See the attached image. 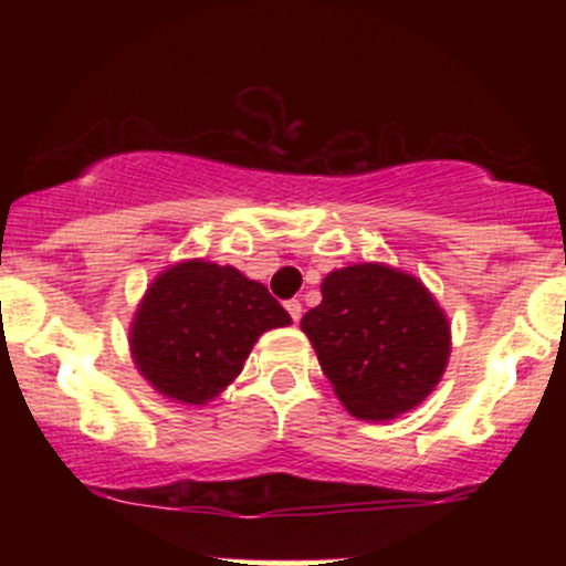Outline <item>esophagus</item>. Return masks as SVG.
<instances>
[{"label": "esophagus", "mask_w": 566, "mask_h": 566, "mask_svg": "<svg viewBox=\"0 0 566 566\" xmlns=\"http://www.w3.org/2000/svg\"><path fill=\"white\" fill-rule=\"evenodd\" d=\"M284 308H287V314L292 316V322H297V319H301V316H303V303L295 301V297L284 303Z\"/></svg>", "instance_id": "obj_1"}]
</instances>
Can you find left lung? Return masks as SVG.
Listing matches in <instances>:
<instances>
[{
  "mask_svg": "<svg viewBox=\"0 0 566 566\" xmlns=\"http://www.w3.org/2000/svg\"><path fill=\"white\" fill-rule=\"evenodd\" d=\"M301 327L335 394L365 420L418 407L450 356V324L437 301L415 276L378 263L333 271Z\"/></svg>",
  "mask_w": 566,
  "mask_h": 566,
  "instance_id": "8db88e82",
  "label": "left lung"
}]
</instances>
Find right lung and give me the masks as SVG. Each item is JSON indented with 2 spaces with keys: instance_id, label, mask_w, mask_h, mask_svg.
I'll use <instances>...</instances> for the list:
<instances>
[{
  "instance_id": "obj_1",
  "label": "right lung",
  "mask_w": 566,
  "mask_h": 566,
  "mask_svg": "<svg viewBox=\"0 0 566 566\" xmlns=\"http://www.w3.org/2000/svg\"><path fill=\"white\" fill-rule=\"evenodd\" d=\"M284 324L290 314L261 282L231 265L191 261L148 287L129 346L159 394L205 405L242 373L258 337Z\"/></svg>"
}]
</instances>
